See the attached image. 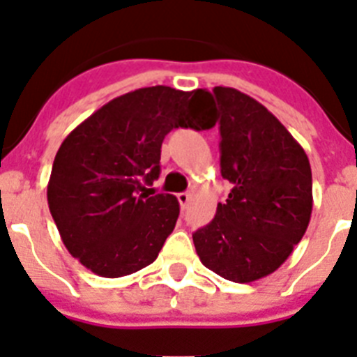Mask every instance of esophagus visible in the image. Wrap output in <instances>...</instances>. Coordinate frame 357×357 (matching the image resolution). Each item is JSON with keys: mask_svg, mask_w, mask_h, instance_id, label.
<instances>
[{"mask_svg": "<svg viewBox=\"0 0 357 357\" xmlns=\"http://www.w3.org/2000/svg\"><path fill=\"white\" fill-rule=\"evenodd\" d=\"M178 201L183 208H185V206H187V204L192 201V194L190 192H181V194H178Z\"/></svg>", "mask_w": 357, "mask_h": 357, "instance_id": "1", "label": "esophagus"}]
</instances>
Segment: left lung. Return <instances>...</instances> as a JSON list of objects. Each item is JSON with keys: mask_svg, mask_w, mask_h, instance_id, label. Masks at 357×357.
<instances>
[{"mask_svg": "<svg viewBox=\"0 0 357 357\" xmlns=\"http://www.w3.org/2000/svg\"><path fill=\"white\" fill-rule=\"evenodd\" d=\"M221 109V174L234 185L210 225L192 235L203 266L248 284L277 271L307 230L309 158L280 120L238 89L213 88Z\"/></svg>", "mask_w": 357, "mask_h": 357, "instance_id": "1", "label": "left lung"}]
</instances>
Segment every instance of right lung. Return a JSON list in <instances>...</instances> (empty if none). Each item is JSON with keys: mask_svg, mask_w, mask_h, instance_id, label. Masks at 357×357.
I'll use <instances>...</instances> for the list:
<instances>
[{"mask_svg": "<svg viewBox=\"0 0 357 357\" xmlns=\"http://www.w3.org/2000/svg\"><path fill=\"white\" fill-rule=\"evenodd\" d=\"M212 95L153 86L113 98L59 147L48 206L68 252L98 277L153 264L179 215L172 194L151 196L163 138L172 129H210ZM154 194V192H153Z\"/></svg>", "mask_w": 357, "mask_h": 357, "instance_id": "obj_1", "label": "right lung"}]
</instances>
